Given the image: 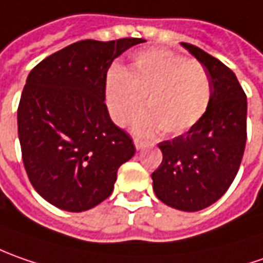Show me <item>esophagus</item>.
I'll return each instance as SVG.
<instances>
[{
	"label": "esophagus",
	"instance_id": "obj_1",
	"mask_svg": "<svg viewBox=\"0 0 263 263\" xmlns=\"http://www.w3.org/2000/svg\"><path fill=\"white\" fill-rule=\"evenodd\" d=\"M134 145H135V148L137 149H141L144 147V142L141 140H134Z\"/></svg>",
	"mask_w": 263,
	"mask_h": 263
}]
</instances>
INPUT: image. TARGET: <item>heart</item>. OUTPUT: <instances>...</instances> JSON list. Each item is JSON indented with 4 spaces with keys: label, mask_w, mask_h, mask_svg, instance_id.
<instances>
[{
    "label": "heart",
    "mask_w": 263,
    "mask_h": 263,
    "mask_svg": "<svg viewBox=\"0 0 263 263\" xmlns=\"http://www.w3.org/2000/svg\"><path fill=\"white\" fill-rule=\"evenodd\" d=\"M213 87L205 67L166 49H142L132 55L131 64L114 65L107 71L104 97L110 118L134 131L151 135L160 129L175 137L191 131L204 119L211 103Z\"/></svg>",
    "instance_id": "1"
}]
</instances>
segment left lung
<instances>
[{
    "label": "left lung",
    "instance_id": "1",
    "mask_svg": "<svg viewBox=\"0 0 263 263\" xmlns=\"http://www.w3.org/2000/svg\"><path fill=\"white\" fill-rule=\"evenodd\" d=\"M206 69L213 95L204 119L159 148L163 161L151 175L161 202L195 213L217 202L237 175L246 145L248 102L236 74L191 43H180Z\"/></svg>",
    "mask_w": 263,
    "mask_h": 263
}]
</instances>
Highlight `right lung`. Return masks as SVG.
I'll list each match as a JSON object with an SVG mask.
<instances>
[{"mask_svg": "<svg viewBox=\"0 0 263 263\" xmlns=\"http://www.w3.org/2000/svg\"><path fill=\"white\" fill-rule=\"evenodd\" d=\"M145 42H76L30 71L17 125L24 168L49 204L81 213L114 192L118 168L132 159L131 137L104 103L107 69L125 50Z\"/></svg>", "mask_w": 263, "mask_h": 263, "instance_id": "add662e5", "label": "right lung"}]
</instances>
